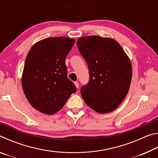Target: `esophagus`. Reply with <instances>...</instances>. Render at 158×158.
<instances>
[{
  "label": "esophagus",
  "instance_id": "34e87169",
  "mask_svg": "<svg viewBox=\"0 0 158 158\" xmlns=\"http://www.w3.org/2000/svg\"><path fill=\"white\" fill-rule=\"evenodd\" d=\"M74 85H75V86H76V88H77V89H79V83L78 82H74Z\"/></svg>",
  "mask_w": 158,
  "mask_h": 158
}]
</instances>
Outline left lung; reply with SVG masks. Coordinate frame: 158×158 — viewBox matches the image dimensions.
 <instances>
[{
    "mask_svg": "<svg viewBox=\"0 0 158 158\" xmlns=\"http://www.w3.org/2000/svg\"><path fill=\"white\" fill-rule=\"evenodd\" d=\"M77 43L89 69V81L81 89L84 102L100 114L115 110L130 89L132 68L129 57L111 37H82Z\"/></svg>",
    "mask_w": 158,
    "mask_h": 158,
    "instance_id": "left-lung-1",
    "label": "left lung"
}]
</instances>
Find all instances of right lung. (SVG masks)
Returning a JSON list of instances; mask_svg holds the SVG:
<instances>
[{
    "mask_svg": "<svg viewBox=\"0 0 158 158\" xmlns=\"http://www.w3.org/2000/svg\"><path fill=\"white\" fill-rule=\"evenodd\" d=\"M75 40L65 37H47L33 45L26 58L22 89L33 108L52 115L77 91L67 76L65 58Z\"/></svg>",
    "mask_w": 158,
    "mask_h": 158,
    "instance_id": "obj_1",
    "label": "right lung"
}]
</instances>
